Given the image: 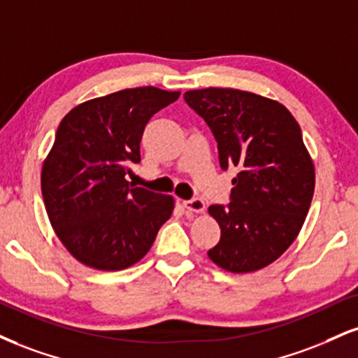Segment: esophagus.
Instances as JSON below:
<instances>
[{
	"label": "esophagus",
	"mask_w": 358,
	"mask_h": 358,
	"mask_svg": "<svg viewBox=\"0 0 358 358\" xmlns=\"http://www.w3.org/2000/svg\"><path fill=\"white\" fill-rule=\"evenodd\" d=\"M183 206L188 212L193 213H203L205 212V201L201 198H193V200L183 201Z\"/></svg>",
	"instance_id": "1"
}]
</instances>
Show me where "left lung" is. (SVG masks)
<instances>
[{
    "label": "left lung",
    "instance_id": "8db88e82",
    "mask_svg": "<svg viewBox=\"0 0 358 358\" xmlns=\"http://www.w3.org/2000/svg\"><path fill=\"white\" fill-rule=\"evenodd\" d=\"M185 101L212 128L220 166L238 168L228 206H208L220 242L208 257L231 273L273 264L295 242L315 188V166L302 130L282 103L234 88L185 93Z\"/></svg>",
    "mask_w": 358,
    "mask_h": 358
}]
</instances>
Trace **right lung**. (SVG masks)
Instances as JSON below:
<instances>
[{
	"mask_svg": "<svg viewBox=\"0 0 358 358\" xmlns=\"http://www.w3.org/2000/svg\"><path fill=\"white\" fill-rule=\"evenodd\" d=\"M180 92L127 88L68 111L41 166V193L56 236L80 264L118 272L140 262L175 200L131 187L148 120Z\"/></svg>",
	"mask_w": 358,
	"mask_h": 358,
	"instance_id": "1",
	"label": "right lung"
}]
</instances>
